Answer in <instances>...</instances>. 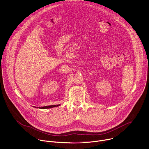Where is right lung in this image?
<instances>
[{"label":"right lung","mask_w":149,"mask_h":149,"mask_svg":"<svg viewBox=\"0 0 149 149\" xmlns=\"http://www.w3.org/2000/svg\"><path fill=\"white\" fill-rule=\"evenodd\" d=\"M60 106V104H57V105H51V106H44V107H39V109H50V108H52V107H57ZM35 108H37L36 107H34Z\"/></svg>","instance_id":"1"}]
</instances>
